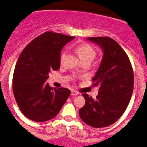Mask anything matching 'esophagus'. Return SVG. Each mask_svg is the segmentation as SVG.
Returning <instances> with one entry per match:
<instances>
[{
    "label": "esophagus",
    "instance_id": "34e87169",
    "mask_svg": "<svg viewBox=\"0 0 147 147\" xmlns=\"http://www.w3.org/2000/svg\"><path fill=\"white\" fill-rule=\"evenodd\" d=\"M71 95H72V96H75V95H77L78 94H79V92H77V91H76V90H72V91H71Z\"/></svg>",
    "mask_w": 147,
    "mask_h": 147
}]
</instances>
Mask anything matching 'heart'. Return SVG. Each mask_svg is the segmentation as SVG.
<instances>
[{
  "label": "heart",
  "mask_w": 147,
  "mask_h": 147,
  "mask_svg": "<svg viewBox=\"0 0 147 147\" xmlns=\"http://www.w3.org/2000/svg\"><path fill=\"white\" fill-rule=\"evenodd\" d=\"M76 51L78 56L82 62H92L96 56V51L95 50V49L90 44H87V43L78 45L76 48ZM65 55V52H63L61 55V57H60L61 60Z\"/></svg>",
  "instance_id": "obj_1"
}]
</instances>
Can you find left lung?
Listing matches in <instances>:
<instances>
[{"mask_svg":"<svg viewBox=\"0 0 147 147\" xmlns=\"http://www.w3.org/2000/svg\"><path fill=\"white\" fill-rule=\"evenodd\" d=\"M101 48L103 57L92 81L99 87L96 99L82 94L85 105L79 111L82 120L91 127H108L119 119L131 98L133 71L127 54L108 37L87 38Z\"/></svg>","mask_w":147,"mask_h":147,"instance_id":"1","label":"left lung"}]
</instances>
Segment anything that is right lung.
<instances>
[{
  "instance_id": "right-lung-1",
  "label": "right lung",
  "mask_w": 147,
  "mask_h": 147,
  "mask_svg": "<svg viewBox=\"0 0 147 147\" xmlns=\"http://www.w3.org/2000/svg\"><path fill=\"white\" fill-rule=\"evenodd\" d=\"M74 38L46 32L33 39L19 57L13 76V92L22 113L35 122L55 117L71 94L67 88H52L45 82L60 67V53Z\"/></svg>"
}]
</instances>
